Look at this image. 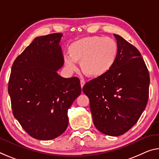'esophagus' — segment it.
Wrapping results in <instances>:
<instances>
[{
  "instance_id": "34e87169",
  "label": "esophagus",
  "mask_w": 159,
  "mask_h": 159,
  "mask_svg": "<svg viewBox=\"0 0 159 159\" xmlns=\"http://www.w3.org/2000/svg\"><path fill=\"white\" fill-rule=\"evenodd\" d=\"M85 80H80V86H81V88H83L84 86V85H85Z\"/></svg>"
}]
</instances>
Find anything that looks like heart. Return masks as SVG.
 Here are the masks:
<instances>
[{"label": "heart", "mask_w": 159, "mask_h": 159, "mask_svg": "<svg viewBox=\"0 0 159 159\" xmlns=\"http://www.w3.org/2000/svg\"><path fill=\"white\" fill-rule=\"evenodd\" d=\"M69 54L64 55L65 66L70 71L77 69L80 61L83 72L90 76H100L111 69L117 60L118 45L110 37H84L70 44Z\"/></svg>", "instance_id": "b5f03b06"}]
</instances>
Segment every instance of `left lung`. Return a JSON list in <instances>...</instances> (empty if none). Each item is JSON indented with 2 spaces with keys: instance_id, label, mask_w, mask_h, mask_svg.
<instances>
[{
  "instance_id": "left-lung-1",
  "label": "left lung",
  "mask_w": 159,
  "mask_h": 159,
  "mask_svg": "<svg viewBox=\"0 0 159 159\" xmlns=\"http://www.w3.org/2000/svg\"><path fill=\"white\" fill-rule=\"evenodd\" d=\"M117 60L109 71L90 80L83 92L90 100L93 124L103 134L118 137L134 126L147 106L150 78L135 47L114 34Z\"/></svg>"
}]
</instances>
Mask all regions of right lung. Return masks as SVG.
I'll use <instances>...</instances> for the list:
<instances>
[{"label": "right lung", "mask_w": 159, "mask_h": 159, "mask_svg": "<svg viewBox=\"0 0 159 159\" xmlns=\"http://www.w3.org/2000/svg\"><path fill=\"white\" fill-rule=\"evenodd\" d=\"M61 33L37 37L12 66L8 83L12 113L27 134L50 140L65 132L68 110L81 93L77 77L57 74L64 65Z\"/></svg>", "instance_id": "add662e5"}]
</instances>
